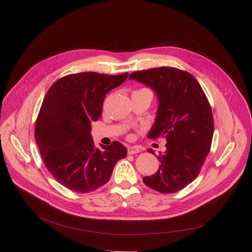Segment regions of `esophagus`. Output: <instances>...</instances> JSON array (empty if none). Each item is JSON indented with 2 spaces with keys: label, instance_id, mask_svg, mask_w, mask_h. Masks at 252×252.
<instances>
[{
  "label": "esophagus",
  "instance_id": "1",
  "mask_svg": "<svg viewBox=\"0 0 252 252\" xmlns=\"http://www.w3.org/2000/svg\"><path fill=\"white\" fill-rule=\"evenodd\" d=\"M141 150L139 147L137 146H128L127 147V153L128 154H136V153H139Z\"/></svg>",
  "mask_w": 252,
  "mask_h": 252
}]
</instances>
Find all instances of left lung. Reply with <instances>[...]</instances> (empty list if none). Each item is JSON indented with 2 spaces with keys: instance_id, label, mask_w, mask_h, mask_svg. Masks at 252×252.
Listing matches in <instances>:
<instances>
[{
  "instance_id": "left-lung-1",
  "label": "left lung",
  "mask_w": 252,
  "mask_h": 252,
  "mask_svg": "<svg viewBox=\"0 0 252 252\" xmlns=\"http://www.w3.org/2000/svg\"><path fill=\"white\" fill-rule=\"evenodd\" d=\"M129 78L155 92L159 105L149 136L166 140L159 168L143 182L160 193L178 192L199 175L209 153L215 128L209 102L197 79L175 67L135 71Z\"/></svg>"
}]
</instances>
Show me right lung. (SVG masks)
<instances>
[{"label": "right lung", "instance_id": "obj_1", "mask_svg": "<svg viewBox=\"0 0 252 252\" xmlns=\"http://www.w3.org/2000/svg\"><path fill=\"white\" fill-rule=\"evenodd\" d=\"M127 75L68 74L47 92L34 138L49 173L64 187L77 193L94 191L109 181L116 162L126 156V148L117 141L101 145L103 150L96 148L91 124L101 116L106 94Z\"/></svg>", "mask_w": 252, "mask_h": 252}]
</instances>
